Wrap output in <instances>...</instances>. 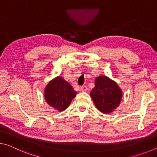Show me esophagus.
I'll use <instances>...</instances> for the list:
<instances>
[{
  "instance_id": "34e87169",
  "label": "esophagus",
  "mask_w": 157,
  "mask_h": 157,
  "mask_svg": "<svg viewBox=\"0 0 157 157\" xmlns=\"http://www.w3.org/2000/svg\"><path fill=\"white\" fill-rule=\"evenodd\" d=\"M87 86H82L80 87V90L82 92H84V91H87Z\"/></svg>"
}]
</instances>
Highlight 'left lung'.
Segmentation results:
<instances>
[{
	"label": "left lung",
	"instance_id": "left-lung-1",
	"mask_svg": "<svg viewBox=\"0 0 157 157\" xmlns=\"http://www.w3.org/2000/svg\"><path fill=\"white\" fill-rule=\"evenodd\" d=\"M90 95L95 107L103 113H110L120 105L123 94L116 82L106 76L95 78Z\"/></svg>",
	"mask_w": 157,
	"mask_h": 157
}]
</instances>
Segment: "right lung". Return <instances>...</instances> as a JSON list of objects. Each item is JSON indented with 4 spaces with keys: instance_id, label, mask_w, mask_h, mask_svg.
Returning <instances> with one entry per match:
<instances>
[{
    "instance_id": "right-lung-1",
    "label": "right lung",
    "mask_w": 157,
    "mask_h": 157,
    "mask_svg": "<svg viewBox=\"0 0 157 157\" xmlns=\"http://www.w3.org/2000/svg\"><path fill=\"white\" fill-rule=\"evenodd\" d=\"M76 94L71 85L59 76L50 81L44 91L48 104L58 111H64Z\"/></svg>"
}]
</instances>
